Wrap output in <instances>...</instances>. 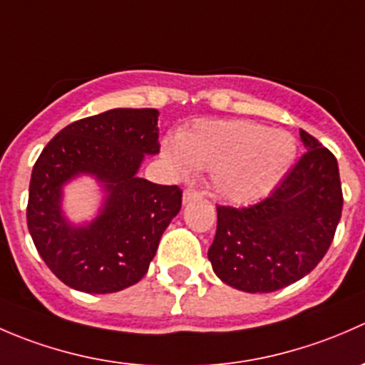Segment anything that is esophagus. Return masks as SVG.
<instances>
[{
	"label": "esophagus",
	"mask_w": 365,
	"mask_h": 365,
	"mask_svg": "<svg viewBox=\"0 0 365 365\" xmlns=\"http://www.w3.org/2000/svg\"><path fill=\"white\" fill-rule=\"evenodd\" d=\"M201 192L196 189H185L183 190V203H189V201L196 200V197H200Z\"/></svg>",
	"instance_id": "obj_1"
}]
</instances>
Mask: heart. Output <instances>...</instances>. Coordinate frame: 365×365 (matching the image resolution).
<instances>
[{"label": "heart", "instance_id": "b5f03b06", "mask_svg": "<svg viewBox=\"0 0 365 365\" xmlns=\"http://www.w3.org/2000/svg\"><path fill=\"white\" fill-rule=\"evenodd\" d=\"M164 153L180 171H212L215 192L231 203L267 196L292 168V134L244 120H197L168 139Z\"/></svg>", "mask_w": 365, "mask_h": 365}]
</instances>
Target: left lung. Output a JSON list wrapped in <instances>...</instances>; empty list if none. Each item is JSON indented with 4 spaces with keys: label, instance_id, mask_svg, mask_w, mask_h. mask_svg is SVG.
I'll return each mask as SVG.
<instances>
[{
    "label": "left lung",
    "instance_id": "1",
    "mask_svg": "<svg viewBox=\"0 0 365 365\" xmlns=\"http://www.w3.org/2000/svg\"><path fill=\"white\" fill-rule=\"evenodd\" d=\"M307 152L259 203L217 206L208 259L220 281L247 293L293 284L323 259L342 212L337 159L300 128Z\"/></svg>",
    "mask_w": 365,
    "mask_h": 365
}]
</instances>
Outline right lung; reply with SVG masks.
<instances>
[{"label":"right lung","instance_id":"1","mask_svg":"<svg viewBox=\"0 0 365 365\" xmlns=\"http://www.w3.org/2000/svg\"><path fill=\"white\" fill-rule=\"evenodd\" d=\"M157 109H111L67 125L46 145L29 182L28 230L36 251L61 282L84 293H114L145 277L162 233L182 208L178 185L139 178L145 153H159ZM79 172L110 190L105 210L86 228L66 224L61 187Z\"/></svg>","mask_w":365,"mask_h":365}]
</instances>
